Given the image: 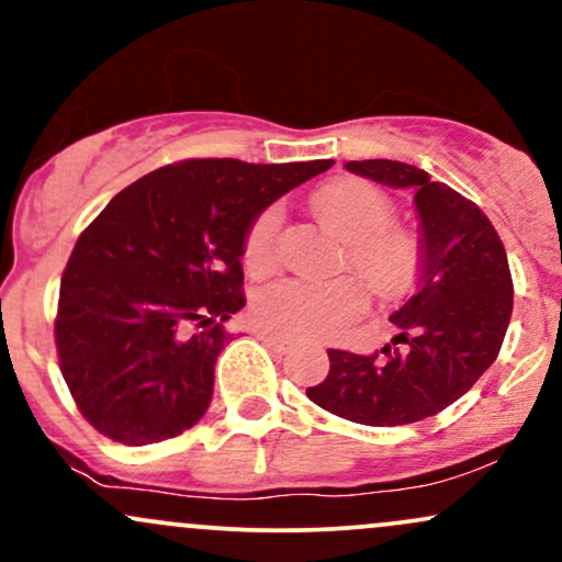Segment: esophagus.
<instances>
[{
	"mask_svg": "<svg viewBox=\"0 0 562 562\" xmlns=\"http://www.w3.org/2000/svg\"><path fill=\"white\" fill-rule=\"evenodd\" d=\"M259 338L263 340V344H267L269 348H274L277 353H285L288 348H290V344L285 338H280V335H272V333H267V330H259Z\"/></svg>",
	"mask_w": 562,
	"mask_h": 562,
	"instance_id": "1",
	"label": "esophagus"
}]
</instances>
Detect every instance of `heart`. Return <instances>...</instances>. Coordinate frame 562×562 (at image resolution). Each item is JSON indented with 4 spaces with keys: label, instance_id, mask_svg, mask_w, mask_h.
<instances>
[{
    "label": "heart",
    "instance_id": "obj_1",
    "mask_svg": "<svg viewBox=\"0 0 562 562\" xmlns=\"http://www.w3.org/2000/svg\"><path fill=\"white\" fill-rule=\"evenodd\" d=\"M312 209L322 227L344 240V263H351L380 299H393L409 288L417 267V245L409 232L393 224V203L378 187L362 179H340L312 195ZM280 211L267 209L250 224L243 245V261L254 274L267 272L274 261ZM367 306V288L359 277L346 274L333 282L280 280L256 293V325L282 338H327L344 330Z\"/></svg>",
    "mask_w": 562,
    "mask_h": 562
}]
</instances>
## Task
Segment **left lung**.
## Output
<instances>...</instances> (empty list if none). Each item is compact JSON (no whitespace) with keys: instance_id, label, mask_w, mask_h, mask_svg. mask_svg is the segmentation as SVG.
<instances>
[{"instance_id":"left-lung-1","label":"left lung","mask_w":562,"mask_h":562,"mask_svg":"<svg viewBox=\"0 0 562 562\" xmlns=\"http://www.w3.org/2000/svg\"><path fill=\"white\" fill-rule=\"evenodd\" d=\"M357 177L409 190L420 222V277L391 322L385 357L335 351L306 396L362 425H409L447 409L494 364L513 314L505 245L483 211L428 171L402 160H348Z\"/></svg>"}]
</instances>
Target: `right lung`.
Segmentation results:
<instances>
[{
    "instance_id": "obj_1",
    "label": "right lung",
    "mask_w": 562,
    "mask_h": 562,
    "mask_svg": "<svg viewBox=\"0 0 562 562\" xmlns=\"http://www.w3.org/2000/svg\"><path fill=\"white\" fill-rule=\"evenodd\" d=\"M333 160L198 158L121 190L81 232L60 280L55 340L81 415L145 447L192 428L245 306L243 245L277 198Z\"/></svg>"
}]
</instances>
